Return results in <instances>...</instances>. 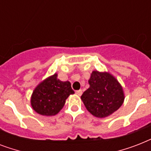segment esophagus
<instances>
[{"label": "esophagus", "mask_w": 151, "mask_h": 151, "mask_svg": "<svg viewBox=\"0 0 151 151\" xmlns=\"http://www.w3.org/2000/svg\"><path fill=\"white\" fill-rule=\"evenodd\" d=\"M76 94L79 96H81V94H82V90H78V91H76Z\"/></svg>", "instance_id": "34e87169"}]
</instances>
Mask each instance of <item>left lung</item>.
<instances>
[{"label":"left lung","instance_id":"obj_1","mask_svg":"<svg viewBox=\"0 0 151 151\" xmlns=\"http://www.w3.org/2000/svg\"><path fill=\"white\" fill-rule=\"evenodd\" d=\"M89 88L81 99L93 116L103 118L117 111L124 103V90L119 81L109 72L93 70L89 80Z\"/></svg>","mask_w":151,"mask_h":151}]
</instances>
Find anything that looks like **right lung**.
Wrapping results in <instances>:
<instances>
[{"mask_svg": "<svg viewBox=\"0 0 151 151\" xmlns=\"http://www.w3.org/2000/svg\"><path fill=\"white\" fill-rule=\"evenodd\" d=\"M54 73L40 82L33 91L30 104L35 112L43 116L57 114L70 95L74 94L70 81H62Z\"/></svg>", "mask_w": 151, "mask_h": 151, "instance_id": "add662e5", "label": "right lung"}]
</instances>
